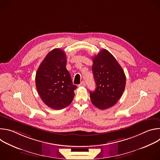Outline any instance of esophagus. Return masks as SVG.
<instances>
[{"label": "esophagus", "instance_id": "esophagus-1", "mask_svg": "<svg viewBox=\"0 0 160 160\" xmlns=\"http://www.w3.org/2000/svg\"><path fill=\"white\" fill-rule=\"evenodd\" d=\"M85 83L84 81H82V82L80 83V84L78 85L79 87H80V86H85Z\"/></svg>", "mask_w": 160, "mask_h": 160}]
</instances>
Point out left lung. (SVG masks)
<instances>
[{
	"instance_id": "obj_1",
	"label": "left lung",
	"mask_w": 160,
	"mask_h": 160,
	"mask_svg": "<svg viewBox=\"0 0 160 160\" xmlns=\"http://www.w3.org/2000/svg\"><path fill=\"white\" fill-rule=\"evenodd\" d=\"M96 90L90 92L92 103L100 109L115 105L125 88L126 77L117 59L106 49L93 58L92 67Z\"/></svg>"
}]
</instances>
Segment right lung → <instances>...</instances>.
Segmentation results:
<instances>
[{
    "instance_id": "obj_1",
    "label": "right lung",
    "mask_w": 160,
    "mask_h": 160,
    "mask_svg": "<svg viewBox=\"0 0 160 160\" xmlns=\"http://www.w3.org/2000/svg\"><path fill=\"white\" fill-rule=\"evenodd\" d=\"M66 55L60 49L50 51L38 67L35 85L42 101L54 109L69 106L75 96L77 87L73 84L66 69Z\"/></svg>"
}]
</instances>
